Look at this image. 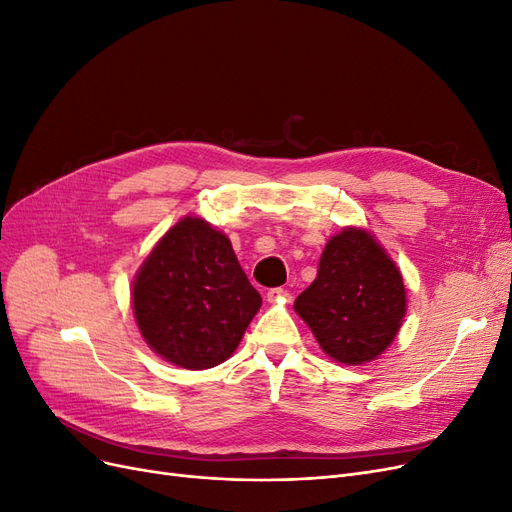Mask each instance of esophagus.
I'll list each match as a JSON object with an SVG mask.
<instances>
[{
    "label": "esophagus",
    "mask_w": 512,
    "mask_h": 512,
    "mask_svg": "<svg viewBox=\"0 0 512 512\" xmlns=\"http://www.w3.org/2000/svg\"><path fill=\"white\" fill-rule=\"evenodd\" d=\"M266 299L270 301V304H285V301L289 299V293L285 289H270L266 293Z\"/></svg>",
    "instance_id": "obj_1"
}]
</instances>
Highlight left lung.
Wrapping results in <instances>:
<instances>
[{
  "label": "left lung",
  "instance_id": "obj_1",
  "mask_svg": "<svg viewBox=\"0 0 512 512\" xmlns=\"http://www.w3.org/2000/svg\"><path fill=\"white\" fill-rule=\"evenodd\" d=\"M293 310L335 363L365 365L403 327V274L373 232L350 225L327 240L316 278Z\"/></svg>",
  "mask_w": 512,
  "mask_h": 512
}]
</instances>
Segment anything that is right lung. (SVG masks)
I'll return each instance as SVG.
<instances>
[{"instance_id": "1", "label": "right lung", "mask_w": 512, "mask_h": 512, "mask_svg": "<svg viewBox=\"0 0 512 512\" xmlns=\"http://www.w3.org/2000/svg\"><path fill=\"white\" fill-rule=\"evenodd\" d=\"M130 299L145 344L192 371L227 361L261 308L230 238L198 215H185L156 242Z\"/></svg>"}]
</instances>
